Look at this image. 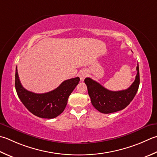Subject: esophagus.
<instances>
[{"label": "esophagus", "mask_w": 157, "mask_h": 157, "mask_svg": "<svg viewBox=\"0 0 157 157\" xmlns=\"http://www.w3.org/2000/svg\"><path fill=\"white\" fill-rule=\"evenodd\" d=\"M87 75H88V73L86 71H82L79 74V78H80L81 81H84V79L87 77Z\"/></svg>", "instance_id": "1"}]
</instances>
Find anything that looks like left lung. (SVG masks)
I'll list each match as a JSON object with an SVG mask.
<instances>
[{
    "instance_id": "8db88e82",
    "label": "left lung",
    "mask_w": 157,
    "mask_h": 157,
    "mask_svg": "<svg viewBox=\"0 0 157 157\" xmlns=\"http://www.w3.org/2000/svg\"><path fill=\"white\" fill-rule=\"evenodd\" d=\"M136 79L131 86L123 90L111 91L90 78L84 79L91 103L98 111L110 113L120 111L128 105L136 96L140 86L139 65L137 66Z\"/></svg>"
}]
</instances>
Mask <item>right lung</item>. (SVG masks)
I'll return each instance as SVG.
<instances>
[{
    "mask_svg": "<svg viewBox=\"0 0 157 157\" xmlns=\"http://www.w3.org/2000/svg\"><path fill=\"white\" fill-rule=\"evenodd\" d=\"M77 77L64 81L59 86L50 92L42 94L34 93L21 86L16 67L15 86L21 103L33 114L43 118H54L63 113L69 95L79 84Z\"/></svg>",
    "mask_w": 157,
    "mask_h": 157,
    "instance_id": "add662e5",
    "label": "right lung"
}]
</instances>
